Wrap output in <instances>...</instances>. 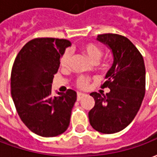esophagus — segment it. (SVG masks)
<instances>
[{
  "instance_id": "esophagus-1",
  "label": "esophagus",
  "mask_w": 157,
  "mask_h": 157,
  "mask_svg": "<svg viewBox=\"0 0 157 157\" xmlns=\"http://www.w3.org/2000/svg\"><path fill=\"white\" fill-rule=\"evenodd\" d=\"M86 94H83V93H77V101H81L83 98H85Z\"/></svg>"
}]
</instances>
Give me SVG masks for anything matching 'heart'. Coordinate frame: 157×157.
<instances>
[{
    "mask_svg": "<svg viewBox=\"0 0 157 157\" xmlns=\"http://www.w3.org/2000/svg\"><path fill=\"white\" fill-rule=\"evenodd\" d=\"M81 50L82 53L87 57V58L92 62V63H97L99 59L102 57V50L94 44H85L81 46ZM71 59V53L68 50L64 52V54L61 55L60 59H59V65L61 67H67L70 63ZM89 85V79L85 76H80L76 79L75 86L79 89H86Z\"/></svg>",
    "mask_w": 157,
    "mask_h": 157,
    "instance_id": "obj_1",
    "label": "heart"
}]
</instances>
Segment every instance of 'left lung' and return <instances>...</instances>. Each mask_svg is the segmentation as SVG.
I'll return each mask as SVG.
<instances>
[{
	"mask_svg": "<svg viewBox=\"0 0 157 157\" xmlns=\"http://www.w3.org/2000/svg\"><path fill=\"white\" fill-rule=\"evenodd\" d=\"M97 39L112 50L113 63L107 72L102 88L109 93L92 92L95 105L89 111L90 124L102 134H114L135 118L145 92V67L143 56L124 36L104 33Z\"/></svg>",
	"mask_w": 157,
	"mask_h": 157,
	"instance_id": "left-lung-1",
	"label": "left lung"
}]
</instances>
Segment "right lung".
Here are the masks:
<instances>
[{"label":"right lung","mask_w":157,"mask_h":157,"mask_svg":"<svg viewBox=\"0 0 157 157\" xmlns=\"http://www.w3.org/2000/svg\"><path fill=\"white\" fill-rule=\"evenodd\" d=\"M67 39L38 38L30 40L19 51L11 74V93L21 120L36 135L54 137L68 128L76 92L68 89L52 97L54 75Z\"/></svg>","instance_id":"right-lung-1"}]
</instances>
